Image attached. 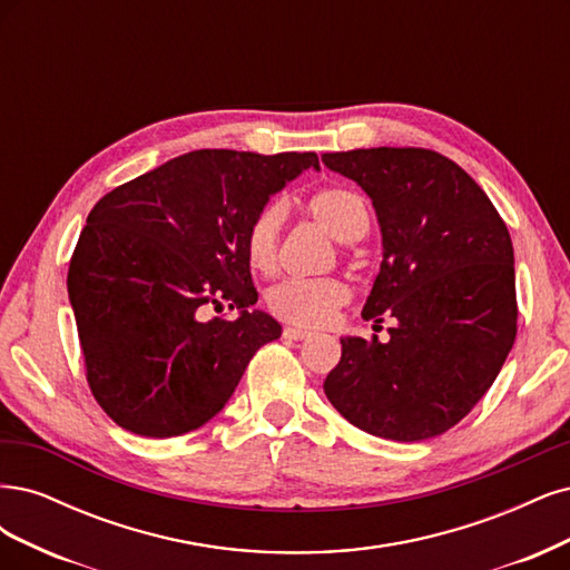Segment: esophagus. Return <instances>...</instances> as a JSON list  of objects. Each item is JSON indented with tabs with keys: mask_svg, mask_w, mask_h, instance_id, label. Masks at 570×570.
I'll use <instances>...</instances> for the list:
<instances>
[{
	"mask_svg": "<svg viewBox=\"0 0 570 570\" xmlns=\"http://www.w3.org/2000/svg\"><path fill=\"white\" fill-rule=\"evenodd\" d=\"M309 332L303 326H284V338H291V341H303L307 338Z\"/></svg>",
	"mask_w": 570,
	"mask_h": 570,
	"instance_id": "34e87169",
	"label": "esophagus"
}]
</instances>
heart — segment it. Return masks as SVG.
Returning a JSON list of instances; mask_svg holds the SVG:
<instances>
[{"label":"heart","instance_id":"heart-1","mask_svg":"<svg viewBox=\"0 0 570 570\" xmlns=\"http://www.w3.org/2000/svg\"><path fill=\"white\" fill-rule=\"evenodd\" d=\"M307 213L341 244H353L370 229V208L364 198L343 187L317 191L307 200ZM284 219L286 208L282 200H269L250 219L246 255L253 269L263 274L277 269ZM347 301H351V286L336 277L284 279L267 291V309L272 315L296 326H322Z\"/></svg>","mask_w":570,"mask_h":570}]
</instances>
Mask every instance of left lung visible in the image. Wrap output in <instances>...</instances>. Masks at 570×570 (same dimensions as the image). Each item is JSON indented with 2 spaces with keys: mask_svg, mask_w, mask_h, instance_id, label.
<instances>
[{
  "mask_svg": "<svg viewBox=\"0 0 570 570\" xmlns=\"http://www.w3.org/2000/svg\"><path fill=\"white\" fill-rule=\"evenodd\" d=\"M372 198L383 261L362 317L391 341L341 338L324 393L353 426L397 443L435 438L479 402L517 338L511 236L492 200L429 149L324 154Z\"/></svg>",
  "mask_w": 570,
  "mask_h": 570,
  "instance_id": "left-lung-1",
  "label": "left lung"
}]
</instances>
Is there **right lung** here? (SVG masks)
<instances>
[{"label": "right lung", "mask_w": 570, "mask_h": 570, "mask_svg": "<svg viewBox=\"0 0 570 570\" xmlns=\"http://www.w3.org/2000/svg\"><path fill=\"white\" fill-rule=\"evenodd\" d=\"M317 154L200 149L106 194L68 267L87 383L125 431L173 438L232 397L258 347L282 326L258 303L246 229ZM229 302L236 321L199 320Z\"/></svg>", "instance_id": "1"}]
</instances>
